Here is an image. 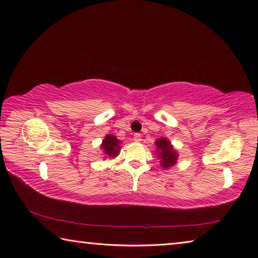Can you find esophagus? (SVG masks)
Listing matches in <instances>:
<instances>
[{"label":"esophagus","mask_w":258,"mask_h":258,"mask_svg":"<svg viewBox=\"0 0 258 258\" xmlns=\"http://www.w3.org/2000/svg\"><path fill=\"white\" fill-rule=\"evenodd\" d=\"M134 140H135V141L136 142H141L142 141V137H141V135H140V134H136L135 136H134Z\"/></svg>","instance_id":"34e87169"}]
</instances>
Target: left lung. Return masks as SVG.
<instances>
[{"instance_id":"left-lung-1","label":"left lung","mask_w":258,"mask_h":258,"mask_svg":"<svg viewBox=\"0 0 258 258\" xmlns=\"http://www.w3.org/2000/svg\"><path fill=\"white\" fill-rule=\"evenodd\" d=\"M156 151L155 154L160 160V166L163 169H170L177 162L178 153L174 150L173 145L167 138H159L156 140Z\"/></svg>"}]
</instances>
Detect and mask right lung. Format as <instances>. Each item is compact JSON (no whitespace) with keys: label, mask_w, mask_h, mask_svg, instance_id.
Wrapping results in <instances>:
<instances>
[{"label":"right lung","mask_w":258,"mask_h":258,"mask_svg":"<svg viewBox=\"0 0 258 258\" xmlns=\"http://www.w3.org/2000/svg\"><path fill=\"white\" fill-rule=\"evenodd\" d=\"M121 141H119L115 136L113 135H107L104 139L102 143H101L100 147L102 150V153L104 157H117L119 155L121 150ZM105 159V158H104Z\"/></svg>","instance_id":"right-lung-1"}]
</instances>
